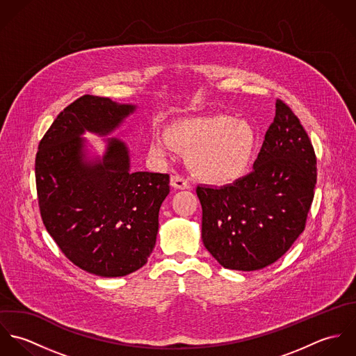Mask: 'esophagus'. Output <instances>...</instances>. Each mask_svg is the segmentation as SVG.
<instances>
[{"mask_svg": "<svg viewBox=\"0 0 356 356\" xmlns=\"http://www.w3.org/2000/svg\"><path fill=\"white\" fill-rule=\"evenodd\" d=\"M171 186L175 189H189L191 184L181 175H172L171 177Z\"/></svg>", "mask_w": 356, "mask_h": 356, "instance_id": "1", "label": "esophagus"}]
</instances>
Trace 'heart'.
<instances>
[{
    "label": "heart",
    "mask_w": 356,
    "mask_h": 356,
    "mask_svg": "<svg viewBox=\"0 0 356 356\" xmlns=\"http://www.w3.org/2000/svg\"><path fill=\"white\" fill-rule=\"evenodd\" d=\"M167 138L191 152L189 161L193 171L212 184L238 179L247 171L254 154L252 127L226 115L179 120L167 129ZM169 143L154 138L153 152L168 154L172 149Z\"/></svg>",
    "instance_id": "1"
}]
</instances>
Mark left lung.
Instances as JSON below:
<instances>
[{
	"instance_id": "8db88e82",
	"label": "left lung",
	"mask_w": 356,
	"mask_h": 356,
	"mask_svg": "<svg viewBox=\"0 0 356 356\" xmlns=\"http://www.w3.org/2000/svg\"><path fill=\"white\" fill-rule=\"evenodd\" d=\"M315 184L311 140L295 112L278 99L254 170L230 185L196 189L205 248L230 270L273 264L305 232Z\"/></svg>"
}]
</instances>
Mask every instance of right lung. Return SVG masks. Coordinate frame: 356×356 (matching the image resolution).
Returning <instances> with one entry per match:
<instances>
[{
  "mask_svg": "<svg viewBox=\"0 0 356 356\" xmlns=\"http://www.w3.org/2000/svg\"><path fill=\"white\" fill-rule=\"evenodd\" d=\"M136 109L85 95L65 106L38 145L35 184L42 222L79 268L123 277L152 254L170 175L130 172L126 145L111 138L102 161H83L86 130L109 134Z\"/></svg>",
  "mask_w": 356,
  "mask_h": 356,
  "instance_id": "1",
  "label": "right lung"
}]
</instances>
